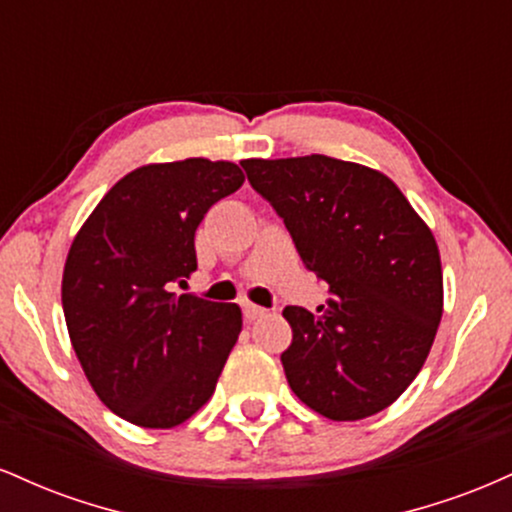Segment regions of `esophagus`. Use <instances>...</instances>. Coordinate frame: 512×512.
Wrapping results in <instances>:
<instances>
[{
	"label": "esophagus",
	"mask_w": 512,
	"mask_h": 512,
	"mask_svg": "<svg viewBox=\"0 0 512 512\" xmlns=\"http://www.w3.org/2000/svg\"><path fill=\"white\" fill-rule=\"evenodd\" d=\"M243 315L248 317V320H257V317L267 315V308H262V305H255V303H243Z\"/></svg>",
	"instance_id": "34e87169"
}]
</instances>
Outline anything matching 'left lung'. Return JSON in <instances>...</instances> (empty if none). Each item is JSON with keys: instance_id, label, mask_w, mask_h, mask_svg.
Instances as JSON below:
<instances>
[{"instance_id": "left-lung-1", "label": "left lung", "mask_w": 512, "mask_h": 512, "mask_svg": "<svg viewBox=\"0 0 512 512\" xmlns=\"http://www.w3.org/2000/svg\"><path fill=\"white\" fill-rule=\"evenodd\" d=\"M240 166L284 219L305 267L330 284L317 317L284 308L291 390L332 421L390 407L419 375L443 315L431 228L395 182L361 163L310 154Z\"/></svg>"}]
</instances>
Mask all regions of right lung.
Masks as SVG:
<instances>
[{"instance_id":"1","label":"right lung","mask_w":512,"mask_h":512,"mask_svg":"<svg viewBox=\"0 0 512 512\" xmlns=\"http://www.w3.org/2000/svg\"><path fill=\"white\" fill-rule=\"evenodd\" d=\"M243 180L231 161L149 163L76 233L62 274L69 339L93 392L129 424L180 426L214 395L243 313L170 284L195 272L197 226Z\"/></svg>"}]
</instances>
